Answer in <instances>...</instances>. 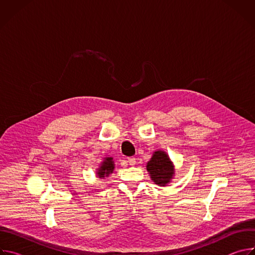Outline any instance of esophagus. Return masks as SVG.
<instances>
[{
    "label": "esophagus",
    "mask_w": 255,
    "mask_h": 255,
    "mask_svg": "<svg viewBox=\"0 0 255 255\" xmlns=\"http://www.w3.org/2000/svg\"><path fill=\"white\" fill-rule=\"evenodd\" d=\"M127 162L130 164V165H134L136 163V158L135 157H128L127 158Z\"/></svg>",
    "instance_id": "esophagus-1"
}]
</instances>
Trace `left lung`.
<instances>
[{"label":"left lung","mask_w":255,"mask_h":255,"mask_svg":"<svg viewBox=\"0 0 255 255\" xmlns=\"http://www.w3.org/2000/svg\"><path fill=\"white\" fill-rule=\"evenodd\" d=\"M146 169L150 174L152 181L160 187L169 184L174 175V166L166 152L157 150L153 152L152 157L147 162Z\"/></svg>","instance_id":"1"}]
</instances>
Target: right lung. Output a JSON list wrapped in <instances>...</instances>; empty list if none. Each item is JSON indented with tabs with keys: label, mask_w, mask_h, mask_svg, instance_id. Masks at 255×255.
<instances>
[{
	"label": "right lung",
	"mask_w": 255,
	"mask_h": 255,
	"mask_svg": "<svg viewBox=\"0 0 255 255\" xmlns=\"http://www.w3.org/2000/svg\"><path fill=\"white\" fill-rule=\"evenodd\" d=\"M114 168H115V164H114L113 157H105L97 170V176L100 178L107 177L109 174L113 172Z\"/></svg>",
	"instance_id": "1"
}]
</instances>
